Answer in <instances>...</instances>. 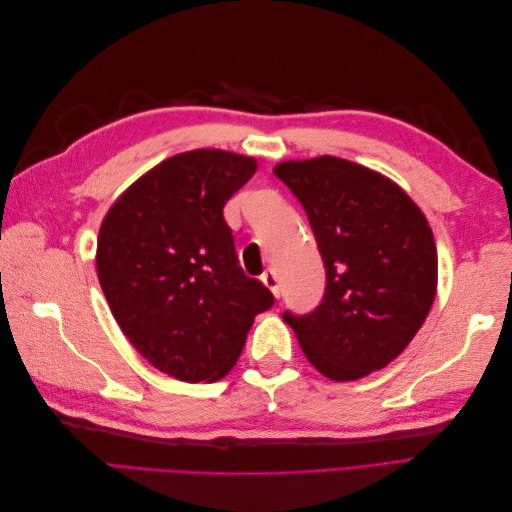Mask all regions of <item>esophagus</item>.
I'll list each match as a JSON object with an SVG mask.
<instances>
[{
  "label": "esophagus",
  "mask_w": 512,
  "mask_h": 512,
  "mask_svg": "<svg viewBox=\"0 0 512 512\" xmlns=\"http://www.w3.org/2000/svg\"><path fill=\"white\" fill-rule=\"evenodd\" d=\"M260 280L273 292V297H280V277H277V271H273V269L265 271V273H262Z\"/></svg>",
  "instance_id": "obj_1"
}]
</instances>
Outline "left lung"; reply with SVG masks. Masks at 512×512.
I'll list each match as a JSON object with an SVG mask.
<instances>
[{"instance_id": "1", "label": "left lung", "mask_w": 512, "mask_h": 512, "mask_svg": "<svg viewBox=\"0 0 512 512\" xmlns=\"http://www.w3.org/2000/svg\"><path fill=\"white\" fill-rule=\"evenodd\" d=\"M327 269L322 303L284 314L322 376L359 380L389 365L425 322L438 288V252L423 211L395 181L350 160L280 162Z\"/></svg>"}]
</instances>
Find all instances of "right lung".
I'll list each match as a JSON object with an SVG mask.
<instances>
[{
  "label": "right lung",
  "instance_id": "obj_1",
  "mask_svg": "<svg viewBox=\"0 0 512 512\" xmlns=\"http://www.w3.org/2000/svg\"><path fill=\"white\" fill-rule=\"evenodd\" d=\"M256 160L224 149L177 153L153 166L104 215L96 267L130 344L162 374L215 382L235 367L273 294L239 267L226 200Z\"/></svg>",
  "mask_w": 512,
  "mask_h": 512
}]
</instances>
